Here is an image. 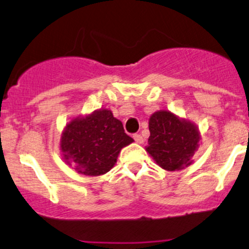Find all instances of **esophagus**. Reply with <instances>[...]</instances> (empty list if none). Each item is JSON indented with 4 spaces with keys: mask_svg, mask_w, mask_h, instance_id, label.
Returning <instances> with one entry per match:
<instances>
[{
    "mask_svg": "<svg viewBox=\"0 0 249 249\" xmlns=\"http://www.w3.org/2000/svg\"><path fill=\"white\" fill-rule=\"evenodd\" d=\"M133 139H134V141L137 142V143H142V142H143V137H142V135L139 134V133H135L133 135Z\"/></svg>",
    "mask_w": 249,
    "mask_h": 249,
    "instance_id": "1",
    "label": "esophagus"
}]
</instances>
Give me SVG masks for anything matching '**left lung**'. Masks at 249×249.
<instances>
[{
	"mask_svg": "<svg viewBox=\"0 0 249 249\" xmlns=\"http://www.w3.org/2000/svg\"><path fill=\"white\" fill-rule=\"evenodd\" d=\"M150 137L145 148L159 166L182 170L191 164L199 133L191 123L180 121L170 111H157L149 119Z\"/></svg>",
	"mask_w": 249,
	"mask_h": 249,
	"instance_id": "8db88e82",
	"label": "left lung"
}]
</instances>
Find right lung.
I'll return each mask as SVG.
<instances>
[{"instance_id":"add662e5","label":"right lung","mask_w":249,"mask_h":249,"mask_svg":"<svg viewBox=\"0 0 249 249\" xmlns=\"http://www.w3.org/2000/svg\"><path fill=\"white\" fill-rule=\"evenodd\" d=\"M132 142L110 110H99L69 123L61 137V151L78 173L97 177L110 171L121 149Z\"/></svg>"}]
</instances>
